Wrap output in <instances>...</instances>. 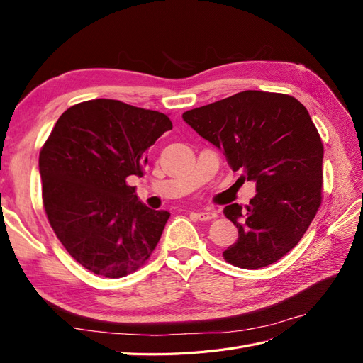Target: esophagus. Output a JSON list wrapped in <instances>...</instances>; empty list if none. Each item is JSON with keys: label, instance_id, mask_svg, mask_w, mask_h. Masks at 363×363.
<instances>
[{"label": "esophagus", "instance_id": "1", "mask_svg": "<svg viewBox=\"0 0 363 363\" xmlns=\"http://www.w3.org/2000/svg\"><path fill=\"white\" fill-rule=\"evenodd\" d=\"M195 216L200 219V221H211V219L216 218V213L213 211H200L196 212Z\"/></svg>", "mask_w": 363, "mask_h": 363}]
</instances>
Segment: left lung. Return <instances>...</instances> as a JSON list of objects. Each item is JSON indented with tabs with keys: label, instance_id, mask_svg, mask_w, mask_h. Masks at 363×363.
<instances>
[{
	"label": "left lung",
	"instance_id": "8db88e82",
	"mask_svg": "<svg viewBox=\"0 0 363 363\" xmlns=\"http://www.w3.org/2000/svg\"><path fill=\"white\" fill-rule=\"evenodd\" d=\"M183 121L256 183L247 207H224L239 233L224 259L245 269L281 259L321 204L324 148L307 108L284 94L244 91L184 112Z\"/></svg>",
	"mask_w": 363,
	"mask_h": 363
}]
</instances>
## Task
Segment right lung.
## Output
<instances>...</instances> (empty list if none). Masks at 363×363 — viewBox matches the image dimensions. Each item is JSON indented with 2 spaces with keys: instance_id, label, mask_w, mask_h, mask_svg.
I'll list each match as a JSON object with an SVG mask.
<instances>
[{
  "instance_id": "obj_1",
  "label": "right lung",
  "mask_w": 363,
  "mask_h": 363,
  "mask_svg": "<svg viewBox=\"0 0 363 363\" xmlns=\"http://www.w3.org/2000/svg\"><path fill=\"white\" fill-rule=\"evenodd\" d=\"M171 128L160 112L98 98L63 112L40 150L48 221L96 276L124 277L156 248L171 213L139 201L127 179L144 175L150 147Z\"/></svg>"
}]
</instances>
